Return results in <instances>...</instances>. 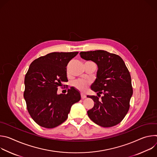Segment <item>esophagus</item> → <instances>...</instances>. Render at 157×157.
<instances>
[{
  "instance_id": "1",
  "label": "esophagus",
  "mask_w": 157,
  "mask_h": 157,
  "mask_svg": "<svg viewBox=\"0 0 157 157\" xmlns=\"http://www.w3.org/2000/svg\"><path fill=\"white\" fill-rule=\"evenodd\" d=\"M81 98H82V99H84V98H86V95L84 94H82V93H81Z\"/></svg>"
}]
</instances>
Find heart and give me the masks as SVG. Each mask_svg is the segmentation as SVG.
Wrapping results in <instances>:
<instances>
[{
    "instance_id": "obj_1",
    "label": "heart",
    "mask_w": 157,
    "mask_h": 157,
    "mask_svg": "<svg viewBox=\"0 0 157 157\" xmlns=\"http://www.w3.org/2000/svg\"><path fill=\"white\" fill-rule=\"evenodd\" d=\"M90 84V81L86 79H78L73 82V86L79 91L81 92L85 91L88 86Z\"/></svg>"
}]
</instances>
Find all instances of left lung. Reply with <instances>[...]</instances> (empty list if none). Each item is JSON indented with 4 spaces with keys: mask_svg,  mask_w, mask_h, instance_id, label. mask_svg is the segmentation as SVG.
<instances>
[{
    "mask_svg": "<svg viewBox=\"0 0 157 157\" xmlns=\"http://www.w3.org/2000/svg\"><path fill=\"white\" fill-rule=\"evenodd\" d=\"M81 57L98 65L96 78L91 89L98 96H87L94 102L87 115L96 124L110 127L119 124L128 113L133 94L130 73L123 59L104 50L81 52ZM100 97V96H99Z\"/></svg>",
    "mask_w": 157,
    "mask_h": 157,
    "instance_id": "1",
    "label": "left lung"
}]
</instances>
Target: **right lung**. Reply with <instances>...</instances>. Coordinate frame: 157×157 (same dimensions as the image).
Here are the masks:
<instances>
[{"instance_id":"add662e5","label":"right lung","mask_w":157,"mask_h":157,"mask_svg":"<svg viewBox=\"0 0 157 157\" xmlns=\"http://www.w3.org/2000/svg\"><path fill=\"white\" fill-rule=\"evenodd\" d=\"M78 52H53L35 59L25 77L24 99L29 113L39 125L52 128L68 118L73 104L81 99L78 90L58 94V86L68 81L66 66Z\"/></svg>"}]
</instances>
